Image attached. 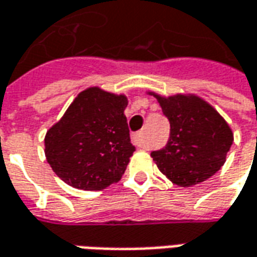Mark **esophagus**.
Wrapping results in <instances>:
<instances>
[{"mask_svg":"<svg viewBox=\"0 0 257 257\" xmlns=\"http://www.w3.org/2000/svg\"><path fill=\"white\" fill-rule=\"evenodd\" d=\"M131 141H132V145H135L136 147H145V141H143V136H142L141 132L132 135Z\"/></svg>","mask_w":257,"mask_h":257,"instance_id":"34e87169","label":"esophagus"}]
</instances>
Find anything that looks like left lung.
Masks as SVG:
<instances>
[{
	"instance_id": "left-lung-1",
	"label": "left lung",
	"mask_w": 257,
	"mask_h": 257,
	"mask_svg": "<svg viewBox=\"0 0 257 257\" xmlns=\"http://www.w3.org/2000/svg\"><path fill=\"white\" fill-rule=\"evenodd\" d=\"M149 94L157 98L171 126L167 146L152 152L160 171L172 184L185 188L214 175L224 166L234 141L227 121L195 94Z\"/></svg>"
}]
</instances>
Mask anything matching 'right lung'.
<instances>
[{"mask_svg": "<svg viewBox=\"0 0 257 257\" xmlns=\"http://www.w3.org/2000/svg\"><path fill=\"white\" fill-rule=\"evenodd\" d=\"M126 105L125 94L89 87L48 129L46 159L65 184L83 191H101L122 178L135 152L123 114Z\"/></svg>", "mask_w": 257, "mask_h": 257, "instance_id": "1", "label": "right lung"}]
</instances>
